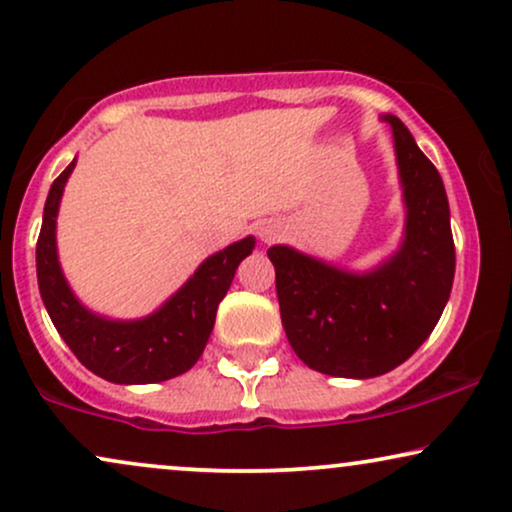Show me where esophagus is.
I'll return each instance as SVG.
<instances>
[{
  "mask_svg": "<svg viewBox=\"0 0 512 512\" xmlns=\"http://www.w3.org/2000/svg\"><path fill=\"white\" fill-rule=\"evenodd\" d=\"M258 235H261L263 242H273V239H277V237L282 235V227L277 225V223H270V220H268V223L261 225Z\"/></svg>",
  "mask_w": 512,
  "mask_h": 512,
  "instance_id": "34e87169",
  "label": "esophagus"
}]
</instances>
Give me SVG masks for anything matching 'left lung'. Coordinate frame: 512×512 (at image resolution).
<instances>
[{
  "label": "left lung",
  "instance_id": "1",
  "mask_svg": "<svg viewBox=\"0 0 512 512\" xmlns=\"http://www.w3.org/2000/svg\"><path fill=\"white\" fill-rule=\"evenodd\" d=\"M394 137L403 201L399 246L372 268H346L275 244L282 325L296 356L332 377L368 380L420 349L444 313L456 275V246L444 182L399 118Z\"/></svg>",
  "mask_w": 512,
  "mask_h": 512
}]
</instances>
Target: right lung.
Instances as JSON below:
<instances>
[{
    "label": "right lung",
    "instance_id": "right-lung-1",
    "mask_svg": "<svg viewBox=\"0 0 512 512\" xmlns=\"http://www.w3.org/2000/svg\"><path fill=\"white\" fill-rule=\"evenodd\" d=\"M73 168L75 159L54 180L42 213L35 258L44 308L75 358L102 380L113 384L173 380L204 353L218 304L230 289L239 263L254 251L256 237L239 239L204 258L185 285L149 315L121 320L94 313L68 285L56 246V218Z\"/></svg>",
    "mask_w": 512,
    "mask_h": 512
}]
</instances>
